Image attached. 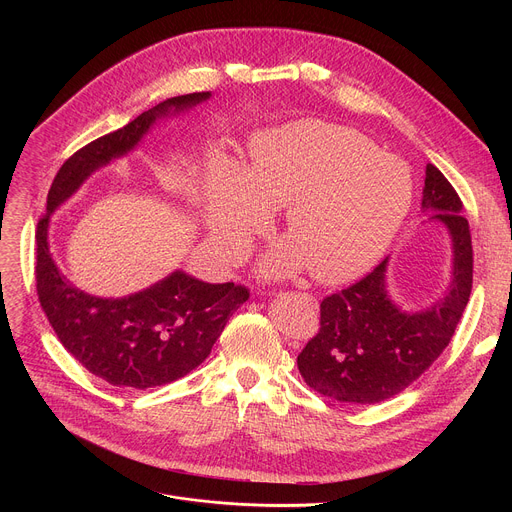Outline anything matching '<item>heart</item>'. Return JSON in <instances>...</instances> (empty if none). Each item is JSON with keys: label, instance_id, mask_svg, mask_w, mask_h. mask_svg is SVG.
<instances>
[{"label": "heart", "instance_id": "heart-1", "mask_svg": "<svg viewBox=\"0 0 512 512\" xmlns=\"http://www.w3.org/2000/svg\"><path fill=\"white\" fill-rule=\"evenodd\" d=\"M413 192L401 158L354 129L306 119L257 135L243 172L216 156L204 176L202 212L216 245L235 259L267 227L271 208L285 206L289 241L265 257L263 273L310 265L316 279L342 283L385 255Z\"/></svg>", "mask_w": 512, "mask_h": 512}]
</instances>
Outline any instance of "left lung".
Segmentation results:
<instances>
[{"instance_id": "8db88e82", "label": "left lung", "mask_w": 512, "mask_h": 512, "mask_svg": "<svg viewBox=\"0 0 512 512\" xmlns=\"http://www.w3.org/2000/svg\"><path fill=\"white\" fill-rule=\"evenodd\" d=\"M427 223H440L452 245V273L444 294L423 310H403L389 294L387 257L358 283L328 296L320 330L298 356L304 381L342 403H381L415 379L450 344L472 291V239L462 200L427 164L421 196Z\"/></svg>"}]
</instances>
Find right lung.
<instances>
[{
    "label": "right lung",
    "instance_id": "right-lung-1",
    "mask_svg": "<svg viewBox=\"0 0 512 512\" xmlns=\"http://www.w3.org/2000/svg\"><path fill=\"white\" fill-rule=\"evenodd\" d=\"M210 99L190 93L162 101L125 127L107 133L58 170L36 231V287L40 306L62 346L95 377L115 387L150 389L172 383L210 354L249 291L231 281L206 283L182 269L123 298H99L77 287L50 253V218L91 174L133 152L164 119Z\"/></svg>",
    "mask_w": 512,
    "mask_h": 512
}]
</instances>
